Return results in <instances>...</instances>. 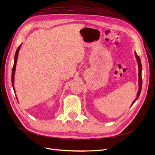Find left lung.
Wrapping results in <instances>:
<instances>
[{
    "label": "left lung",
    "instance_id": "8db88e82",
    "mask_svg": "<svg viewBox=\"0 0 155 155\" xmlns=\"http://www.w3.org/2000/svg\"><path fill=\"white\" fill-rule=\"evenodd\" d=\"M135 54V57L137 58V62H138V85H139V89H138V91L137 93V96L136 97L135 100L133 101V104H134V103L137 100V99L138 98L140 94V92H141V90H142V63H141V61H140V58L139 56L137 55V52H134Z\"/></svg>",
    "mask_w": 155,
    "mask_h": 155
}]
</instances>
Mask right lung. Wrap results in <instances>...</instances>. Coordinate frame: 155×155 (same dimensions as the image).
I'll list each match as a JSON object with an SVG mask.
<instances>
[{
  "mask_svg": "<svg viewBox=\"0 0 155 155\" xmlns=\"http://www.w3.org/2000/svg\"><path fill=\"white\" fill-rule=\"evenodd\" d=\"M22 45H20V46H18V48L16 50V52L15 54V57H14V64H13V67L12 68V86L14 92H15V87H14V75H15V68H16V64H17V60L18 58V51H19V50L21 48Z\"/></svg>",
  "mask_w": 155,
  "mask_h": 155,
  "instance_id": "obj_1",
  "label": "right lung"
}]
</instances>
